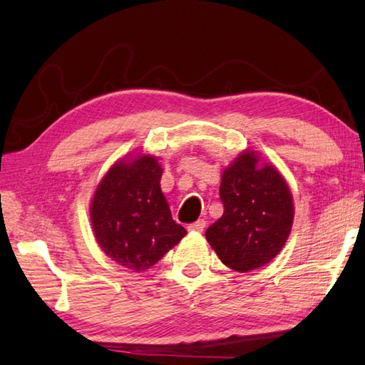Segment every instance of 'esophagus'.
<instances>
[{
  "label": "esophagus",
  "instance_id": "obj_1",
  "mask_svg": "<svg viewBox=\"0 0 365 365\" xmlns=\"http://www.w3.org/2000/svg\"><path fill=\"white\" fill-rule=\"evenodd\" d=\"M206 228V220L205 218H200V220H197V222H193V223H190L189 226H187V230L189 231H203Z\"/></svg>",
  "mask_w": 365,
  "mask_h": 365
}]
</instances>
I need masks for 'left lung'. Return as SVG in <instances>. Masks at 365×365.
Segmentation results:
<instances>
[{"label": "left lung", "mask_w": 365, "mask_h": 365, "mask_svg": "<svg viewBox=\"0 0 365 365\" xmlns=\"http://www.w3.org/2000/svg\"><path fill=\"white\" fill-rule=\"evenodd\" d=\"M245 151L225 170L220 184L223 215L206 230L220 261L245 273L269 264L284 247L294 222L292 195L274 167H257Z\"/></svg>", "instance_id": "obj_1"}]
</instances>
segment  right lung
<instances>
[{
  "mask_svg": "<svg viewBox=\"0 0 365 365\" xmlns=\"http://www.w3.org/2000/svg\"><path fill=\"white\" fill-rule=\"evenodd\" d=\"M160 176L153 156L117 162L92 200L96 242L112 261L134 272L150 269L187 234L172 218Z\"/></svg>",
  "mask_w": 365,
  "mask_h": 365,
  "instance_id": "add662e5",
  "label": "right lung"
}]
</instances>
